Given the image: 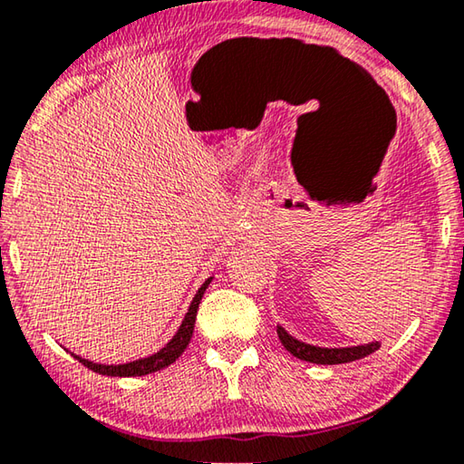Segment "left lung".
Instances as JSON below:
<instances>
[{"instance_id": "8db88e82", "label": "left lung", "mask_w": 464, "mask_h": 464, "mask_svg": "<svg viewBox=\"0 0 464 464\" xmlns=\"http://www.w3.org/2000/svg\"><path fill=\"white\" fill-rule=\"evenodd\" d=\"M276 332H278V340L290 352V354L298 360H304V362H311V364L354 362V360L374 354V352L382 345L381 340H372L368 343L343 345V348H325V345H313V343L296 340V337L290 335L282 325H276Z\"/></svg>"}]
</instances>
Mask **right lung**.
<instances>
[{"label": "right lung", "instance_id": "add662e5", "mask_svg": "<svg viewBox=\"0 0 464 464\" xmlns=\"http://www.w3.org/2000/svg\"><path fill=\"white\" fill-rule=\"evenodd\" d=\"M210 282H213V276L204 280L202 286L196 290L190 307H188V313L184 315L182 324H179L178 332L166 345H163L161 350H157L155 354L132 360V362H124V364H98V362H92V360H85V358L75 356V354H73V358L80 360V362L83 366H88L90 371L104 374V376H145V374L161 371V368H166L169 364H174L176 360L182 356V352L188 348V343H190V337L194 334V324H196V313H198V304L204 296V290L208 288Z\"/></svg>", "mask_w": 464, "mask_h": 464}]
</instances>
